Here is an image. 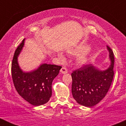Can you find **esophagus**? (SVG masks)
Wrapping results in <instances>:
<instances>
[{
    "label": "esophagus",
    "mask_w": 126,
    "mask_h": 126,
    "mask_svg": "<svg viewBox=\"0 0 126 126\" xmlns=\"http://www.w3.org/2000/svg\"><path fill=\"white\" fill-rule=\"evenodd\" d=\"M60 72H61L62 73H63V74H66V73H67L68 72L67 68L65 67H63L61 69H60Z\"/></svg>",
    "instance_id": "esophagus-1"
}]
</instances>
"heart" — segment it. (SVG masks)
<instances>
[{
	"mask_svg": "<svg viewBox=\"0 0 126 126\" xmlns=\"http://www.w3.org/2000/svg\"><path fill=\"white\" fill-rule=\"evenodd\" d=\"M88 50H89V47H88L86 45H79V46L76 47L73 50H70L69 51V53L71 55H78V54H82V53H85L86 52H87ZM59 57L60 60H64V57L63 54L60 53L59 54ZM86 61H87V59H86V56H85L84 54L80 55V56H78L77 59H76V63L79 64H83L85 63H86Z\"/></svg>",
	"mask_w": 126,
	"mask_h": 126,
	"instance_id": "1",
	"label": "heart"
}]
</instances>
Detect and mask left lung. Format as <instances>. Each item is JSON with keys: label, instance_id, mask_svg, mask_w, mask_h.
Returning <instances> with one entry per match:
<instances>
[{"label": "left lung", "instance_id": "obj_1", "mask_svg": "<svg viewBox=\"0 0 126 126\" xmlns=\"http://www.w3.org/2000/svg\"><path fill=\"white\" fill-rule=\"evenodd\" d=\"M111 64L100 70L92 64L83 65L72 73V92L79 104L91 107L97 104L105 97L114 77V57L112 50L107 46Z\"/></svg>", "mask_w": 126, "mask_h": 126}]
</instances>
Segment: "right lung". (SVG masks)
<instances>
[{
  "instance_id": "1",
  "label": "right lung",
  "mask_w": 126,
  "mask_h": 126,
  "mask_svg": "<svg viewBox=\"0 0 126 126\" xmlns=\"http://www.w3.org/2000/svg\"><path fill=\"white\" fill-rule=\"evenodd\" d=\"M25 39L15 50L12 60V77L18 93L31 104L39 106L47 103L52 95L51 85L62 66L44 63L36 70L24 72L19 66L18 55L24 46Z\"/></svg>"
}]
</instances>
